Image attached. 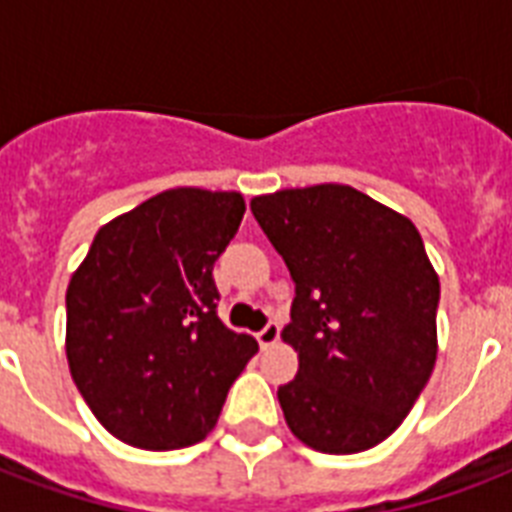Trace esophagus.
<instances>
[{"label":"esophagus","instance_id":"esophagus-1","mask_svg":"<svg viewBox=\"0 0 512 512\" xmlns=\"http://www.w3.org/2000/svg\"><path fill=\"white\" fill-rule=\"evenodd\" d=\"M279 335H281L279 324H276V321H268V324L257 332V342H260L263 348H271V345L279 342Z\"/></svg>","mask_w":512,"mask_h":512}]
</instances>
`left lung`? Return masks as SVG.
I'll list each match as a JSON object with an SVG mask.
<instances>
[{
    "label": "left lung",
    "mask_w": 512,
    "mask_h": 512,
    "mask_svg": "<svg viewBox=\"0 0 512 512\" xmlns=\"http://www.w3.org/2000/svg\"><path fill=\"white\" fill-rule=\"evenodd\" d=\"M249 207L295 281L281 332L300 361L279 388L289 430L324 454L382 444L436 366L441 284L420 231L340 183L263 193Z\"/></svg>",
    "instance_id": "obj_1"
}]
</instances>
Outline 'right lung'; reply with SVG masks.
<instances>
[{"label":"right lung","mask_w":512,"mask_h":512,"mask_svg":"<svg viewBox=\"0 0 512 512\" xmlns=\"http://www.w3.org/2000/svg\"><path fill=\"white\" fill-rule=\"evenodd\" d=\"M236 191L170 188L114 217L66 289V358L103 428L148 452L199 444L257 340L217 316L212 265L244 217Z\"/></svg>","instance_id":"add662e5"}]
</instances>
